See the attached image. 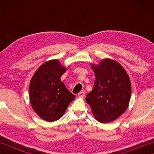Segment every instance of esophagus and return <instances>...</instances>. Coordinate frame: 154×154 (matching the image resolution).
<instances>
[{
    "label": "esophagus",
    "instance_id": "esophagus-1",
    "mask_svg": "<svg viewBox=\"0 0 154 154\" xmlns=\"http://www.w3.org/2000/svg\"><path fill=\"white\" fill-rule=\"evenodd\" d=\"M85 91H81V92L78 94V96L79 97H83L85 96Z\"/></svg>",
    "mask_w": 154,
    "mask_h": 154
}]
</instances>
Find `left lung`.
<instances>
[{"label":"left lung","instance_id":"obj_1","mask_svg":"<svg viewBox=\"0 0 154 154\" xmlns=\"http://www.w3.org/2000/svg\"><path fill=\"white\" fill-rule=\"evenodd\" d=\"M91 66L96 79L86 101L97 121L112 122L129 105L132 93L130 77L122 65L111 59H104L99 65Z\"/></svg>","mask_w":154,"mask_h":154}]
</instances>
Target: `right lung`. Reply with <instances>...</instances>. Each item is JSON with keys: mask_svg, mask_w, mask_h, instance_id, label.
<instances>
[{"mask_svg": "<svg viewBox=\"0 0 154 154\" xmlns=\"http://www.w3.org/2000/svg\"><path fill=\"white\" fill-rule=\"evenodd\" d=\"M67 69L59 60H51L40 65L30 83V101L32 109L41 119L54 122L63 116L75 95L61 81Z\"/></svg>", "mask_w": 154, "mask_h": 154, "instance_id": "right-lung-1", "label": "right lung"}]
</instances>
